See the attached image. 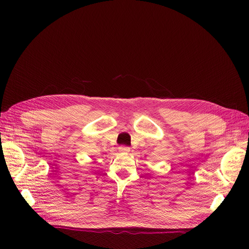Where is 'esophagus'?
<instances>
[{"mask_svg":"<svg viewBox=\"0 0 249 249\" xmlns=\"http://www.w3.org/2000/svg\"><path fill=\"white\" fill-rule=\"evenodd\" d=\"M118 150L120 153H125V154H127L130 152V147H126V146H119L118 147Z\"/></svg>","mask_w":249,"mask_h":249,"instance_id":"esophagus-1","label":"esophagus"}]
</instances>
